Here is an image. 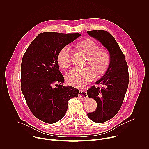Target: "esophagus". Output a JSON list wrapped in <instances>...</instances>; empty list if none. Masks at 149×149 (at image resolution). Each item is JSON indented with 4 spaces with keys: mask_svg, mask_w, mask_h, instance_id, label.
I'll use <instances>...</instances> for the list:
<instances>
[{
    "mask_svg": "<svg viewBox=\"0 0 149 149\" xmlns=\"http://www.w3.org/2000/svg\"><path fill=\"white\" fill-rule=\"evenodd\" d=\"M78 95L80 98H84V99L87 98L88 97L87 93L86 91H79Z\"/></svg>",
    "mask_w": 149,
    "mask_h": 149,
    "instance_id": "obj_1",
    "label": "esophagus"
}]
</instances>
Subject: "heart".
<instances>
[{
  "mask_svg": "<svg viewBox=\"0 0 149 149\" xmlns=\"http://www.w3.org/2000/svg\"><path fill=\"white\" fill-rule=\"evenodd\" d=\"M75 47L87 55L85 63V66L87 67L72 69L65 74V79L71 86L82 88L92 81L95 74L101 75L106 72L110 64L111 56L107 50L100 48L97 42L91 39L81 40ZM71 56L69 48H62L57 56L59 67L62 69L69 68L71 63Z\"/></svg>",
  "mask_w": 149,
  "mask_h": 149,
  "instance_id": "obj_1",
  "label": "heart"
}]
</instances>
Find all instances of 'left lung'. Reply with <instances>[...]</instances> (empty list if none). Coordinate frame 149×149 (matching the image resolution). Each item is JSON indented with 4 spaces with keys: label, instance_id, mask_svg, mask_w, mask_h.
<instances>
[{
    "label": "left lung",
    "instance_id": "left-lung-1",
    "mask_svg": "<svg viewBox=\"0 0 149 149\" xmlns=\"http://www.w3.org/2000/svg\"><path fill=\"white\" fill-rule=\"evenodd\" d=\"M88 34L101 42L111 56V62L105 74L87 91L89 98L97 104L96 110L87 114L92 121L102 123L111 119L120 110L128 88L129 75L125 58L114 38L104 30L89 31Z\"/></svg>",
    "mask_w": 149,
    "mask_h": 149
}]
</instances>
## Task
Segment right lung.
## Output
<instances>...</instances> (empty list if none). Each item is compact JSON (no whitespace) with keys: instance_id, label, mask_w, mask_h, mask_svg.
Masks as SVG:
<instances>
[{"instance_id":"right-lung-1","label":"right lung","mask_w":149,"mask_h":149,"mask_svg":"<svg viewBox=\"0 0 149 149\" xmlns=\"http://www.w3.org/2000/svg\"><path fill=\"white\" fill-rule=\"evenodd\" d=\"M81 36L79 33L43 32L26 51L21 63V90L32 114L49 124L65 116L69 100L78 96L79 90L63 87L64 78L59 70V51ZM60 83L56 88L52 85Z\"/></svg>"}]
</instances>
